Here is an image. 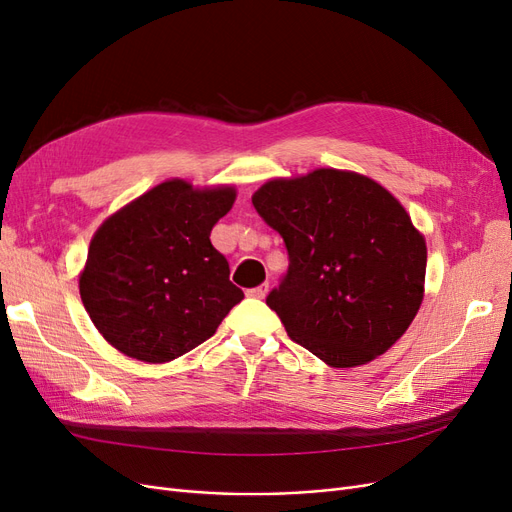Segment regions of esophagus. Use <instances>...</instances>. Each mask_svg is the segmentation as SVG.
<instances>
[{
    "label": "esophagus",
    "instance_id": "34e87169",
    "mask_svg": "<svg viewBox=\"0 0 512 512\" xmlns=\"http://www.w3.org/2000/svg\"><path fill=\"white\" fill-rule=\"evenodd\" d=\"M267 292H269V284H260V286L252 288V290H247V297H254V299H265V297H267Z\"/></svg>",
    "mask_w": 512,
    "mask_h": 512
}]
</instances>
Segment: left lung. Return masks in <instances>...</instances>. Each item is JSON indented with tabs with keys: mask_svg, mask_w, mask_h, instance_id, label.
I'll return each mask as SVG.
<instances>
[{
	"mask_svg": "<svg viewBox=\"0 0 512 512\" xmlns=\"http://www.w3.org/2000/svg\"><path fill=\"white\" fill-rule=\"evenodd\" d=\"M252 203L290 256L267 305L294 342L331 367H356L408 331L425 297L427 243L384 185L316 168L267 179Z\"/></svg>",
	"mask_w": 512,
	"mask_h": 512,
	"instance_id": "left-lung-1",
	"label": "left lung"
}]
</instances>
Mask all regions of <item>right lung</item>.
<instances>
[{
    "label": "right lung",
    "mask_w": 512,
    "mask_h": 512,
    "mask_svg": "<svg viewBox=\"0 0 512 512\" xmlns=\"http://www.w3.org/2000/svg\"><path fill=\"white\" fill-rule=\"evenodd\" d=\"M235 200V185L196 188L175 177L100 224L79 292L108 344L136 361L170 363L218 331L243 292L209 237Z\"/></svg>",
    "instance_id": "right-lung-1"
}]
</instances>
